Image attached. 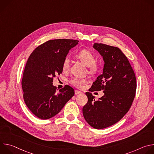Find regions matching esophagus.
Instances as JSON below:
<instances>
[{
  "label": "esophagus",
  "instance_id": "obj_1",
  "mask_svg": "<svg viewBox=\"0 0 154 154\" xmlns=\"http://www.w3.org/2000/svg\"><path fill=\"white\" fill-rule=\"evenodd\" d=\"M82 93V92L81 91H78V90H75V94H81Z\"/></svg>",
  "mask_w": 154,
  "mask_h": 154
}]
</instances>
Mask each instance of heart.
Returning a JSON list of instances; mask_svg holds the SVG:
<instances>
[{"mask_svg": "<svg viewBox=\"0 0 154 154\" xmlns=\"http://www.w3.org/2000/svg\"><path fill=\"white\" fill-rule=\"evenodd\" d=\"M76 57L85 65L88 67L89 71L91 74H96L99 69V66L96 63V57L93 52L88 49H82L77 54ZM70 67V58L69 57H66L63 60L62 68L64 71L69 70ZM69 82L74 86L77 88H82L84 83L86 82L85 79H79L77 77L72 78Z\"/></svg>", "mask_w": 154, "mask_h": 154, "instance_id": "heart-1", "label": "heart"}]
</instances>
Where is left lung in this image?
<instances>
[{"instance_id":"1","label":"left lung","mask_w":154,"mask_h":154,"mask_svg":"<svg viewBox=\"0 0 154 154\" xmlns=\"http://www.w3.org/2000/svg\"><path fill=\"white\" fill-rule=\"evenodd\" d=\"M93 48L105 63L102 74L90 91L103 90L104 95L96 100L92 93L86 92L88 102L82 111L89 125L102 129L116 124L128 112L135 96L137 80L127 57L118 48L102 43H94Z\"/></svg>"}]
</instances>
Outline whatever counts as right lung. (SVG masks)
Instances as JSON below:
<instances>
[{"instance_id": "right-lung-1", "label": "right lung", "mask_w": 154, "mask_h": 154, "mask_svg": "<svg viewBox=\"0 0 154 154\" xmlns=\"http://www.w3.org/2000/svg\"><path fill=\"white\" fill-rule=\"evenodd\" d=\"M77 40L58 39L46 41L30 55L24 71L22 88L24 102L30 110L41 119L57 115L74 95V90L65 85L57 92L53 79L63 72L62 64Z\"/></svg>"}]
</instances>
